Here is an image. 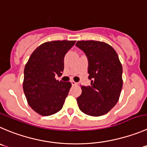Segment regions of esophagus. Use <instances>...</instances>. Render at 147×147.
Wrapping results in <instances>:
<instances>
[{"mask_svg": "<svg viewBox=\"0 0 147 147\" xmlns=\"http://www.w3.org/2000/svg\"><path fill=\"white\" fill-rule=\"evenodd\" d=\"M71 84H72V85H78V83H77V82H74V81H72V82H71Z\"/></svg>", "mask_w": 147, "mask_h": 147, "instance_id": "obj_1", "label": "esophagus"}]
</instances>
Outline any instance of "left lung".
I'll list each match as a JSON object with an SVG mask.
<instances>
[{"instance_id":"obj_1","label":"left lung","mask_w":147,"mask_h":147,"mask_svg":"<svg viewBox=\"0 0 147 147\" xmlns=\"http://www.w3.org/2000/svg\"><path fill=\"white\" fill-rule=\"evenodd\" d=\"M76 46L88 59L90 86H82L77 97L81 111L91 116L108 113L119 100L123 86V68L115 50L103 42L78 41Z\"/></svg>"}]
</instances>
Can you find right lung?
<instances>
[{"instance_id":"1","label":"right lung","mask_w":147,"mask_h":147,"mask_svg":"<svg viewBox=\"0 0 147 147\" xmlns=\"http://www.w3.org/2000/svg\"><path fill=\"white\" fill-rule=\"evenodd\" d=\"M75 42L58 40L43 43L25 65L24 92L29 105L41 115H51L62 109L71 84L55 77L62 75L64 57Z\"/></svg>"}]
</instances>
